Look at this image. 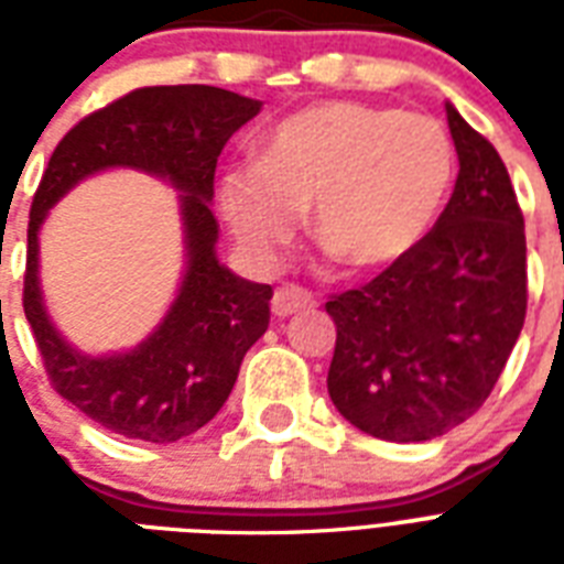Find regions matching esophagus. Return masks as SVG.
<instances>
[{
  "mask_svg": "<svg viewBox=\"0 0 564 564\" xmlns=\"http://www.w3.org/2000/svg\"><path fill=\"white\" fill-rule=\"evenodd\" d=\"M316 304V295L304 286H295V283H286V286H278L272 299V313L274 316H292L299 310H307Z\"/></svg>",
  "mask_w": 564,
  "mask_h": 564,
  "instance_id": "obj_1",
  "label": "esophagus"
}]
</instances>
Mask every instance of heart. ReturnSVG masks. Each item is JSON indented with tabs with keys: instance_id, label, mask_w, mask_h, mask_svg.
<instances>
[{
	"instance_id": "obj_1",
	"label": "heart",
	"mask_w": 564,
	"mask_h": 564,
	"mask_svg": "<svg viewBox=\"0 0 564 564\" xmlns=\"http://www.w3.org/2000/svg\"><path fill=\"white\" fill-rule=\"evenodd\" d=\"M454 143L436 119L325 101L265 137L260 161L221 178V213L254 254L310 230L343 263L383 269L419 246L454 184Z\"/></svg>"
}]
</instances>
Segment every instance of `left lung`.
I'll return each mask as SVG.
<instances>
[{
	"mask_svg": "<svg viewBox=\"0 0 564 564\" xmlns=\"http://www.w3.org/2000/svg\"><path fill=\"white\" fill-rule=\"evenodd\" d=\"M459 154L451 202L410 254L330 295L327 392L354 427L427 442L480 410L527 316V237L498 149L451 105Z\"/></svg>",
	"mask_w": 564,
	"mask_h": 564,
	"instance_id": "1",
	"label": "left lung"
}]
</instances>
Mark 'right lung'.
<instances>
[{
    "label": "right lung",
    "instance_id": "obj_1",
    "mask_svg": "<svg viewBox=\"0 0 564 564\" xmlns=\"http://www.w3.org/2000/svg\"><path fill=\"white\" fill-rule=\"evenodd\" d=\"M257 113V99L207 84L140 87L87 113L48 158L29 213L22 310L52 389L117 436L163 445L204 427L269 327L272 286L242 281L216 260L219 225L210 210L221 149ZM110 165L152 171L185 193L188 274L143 346L117 358H84L56 336L39 299L36 230L66 188Z\"/></svg>",
    "mask_w": 564,
    "mask_h": 564
}]
</instances>
